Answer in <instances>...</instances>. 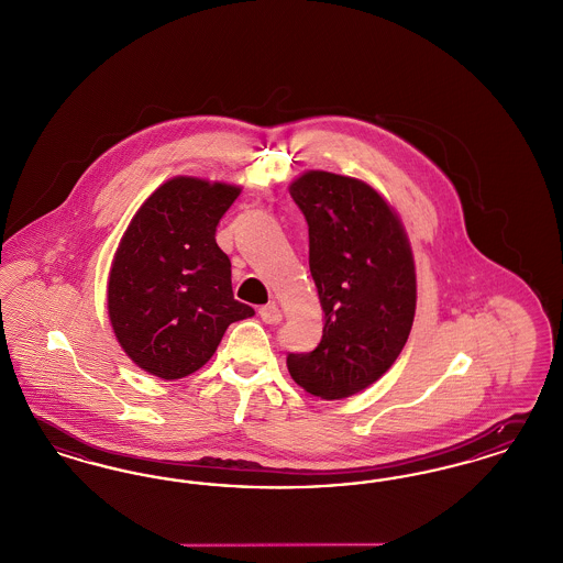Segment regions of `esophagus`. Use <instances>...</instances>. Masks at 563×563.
Listing matches in <instances>:
<instances>
[{
    "instance_id": "obj_1",
    "label": "esophagus",
    "mask_w": 563,
    "mask_h": 563,
    "mask_svg": "<svg viewBox=\"0 0 563 563\" xmlns=\"http://www.w3.org/2000/svg\"><path fill=\"white\" fill-rule=\"evenodd\" d=\"M258 313H261L263 322H267V324H279V322H282V311H279V307H277L275 302L263 305V307L258 309Z\"/></svg>"
}]
</instances>
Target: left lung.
<instances>
[{
    "instance_id": "left-lung-1",
    "label": "left lung",
    "mask_w": 563,
    "mask_h": 563,
    "mask_svg": "<svg viewBox=\"0 0 563 563\" xmlns=\"http://www.w3.org/2000/svg\"><path fill=\"white\" fill-rule=\"evenodd\" d=\"M290 195L309 227L324 332L313 352L288 354V371L318 398H347L375 384L409 339L413 254L394 211L360 179L309 172Z\"/></svg>"
}]
</instances>
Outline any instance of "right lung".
<instances>
[{"instance_id":"add662e5","label":"right lung","mask_w":563,"mask_h":563,"mask_svg":"<svg viewBox=\"0 0 563 563\" xmlns=\"http://www.w3.org/2000/svg\"><path fill=\"white\" fill-rule=\"evenodd\" d=\"M238 186L174 178L131 220L108 282V311L126 355L150 375L199 371L227 328L252 318L235 300L231 261L216 243Z\"/></svg>"}]
</instances>
